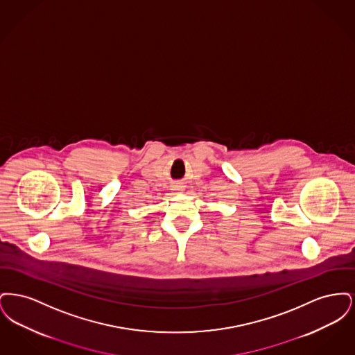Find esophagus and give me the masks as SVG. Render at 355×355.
Returning <instances> with one entry per match:
<instances>
[{
	"instance_id": "34e87169",
	"label": "esophagus",
	"mask_w": 355,
	"mask_h": 355,
	"mask_svg": "<svg viewBox=\"0 0 355 355\" xmlns=\"http://www.w3.org/2000/svg\"><path fill=\"white\" fill-rule=\"evenodd\" d=\"M171 190H173V191H181V190H184V186L174 185L171 187Z\"/></svg>"
}]
</instances>
